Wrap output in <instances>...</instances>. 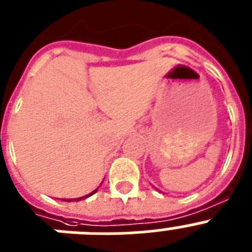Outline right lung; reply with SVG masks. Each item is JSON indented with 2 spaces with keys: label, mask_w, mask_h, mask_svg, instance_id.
I'll list each match as a JSON object with an SVG mask.
<instances>
[{
  "label": "right lung",
  "mask_w": 252,
  "mask_h": 252,
  "mask_svg": "<svg viewBox=\"0 0 252 252\" xmlns=\"http://www.w3.org/2000/svg\"><path fill=\"white\" fill-rule=\"evenodd\" d=\"M101 184H102V183H101ZM97 189H99V188H97ZM97 189H95V190H94V191H91V192H90V194H87V195L81 196V198H76V199H62V200H65V202H72V200H74V202H80V200H82V199H86V198H89V196L94 195V194H95V192L97 191Z\"/></svg>",
  "instance_id": "add662e5"
}]
</instances>
